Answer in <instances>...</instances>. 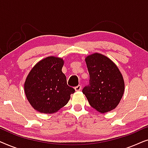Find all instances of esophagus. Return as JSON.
I'll use <instances>...</instances> for the list:
<instances>
[{
  "mask_svg": "<svg viewBox=\"0 0 148 148\" xmlns=\"http://www.w3.org/2000/svg\"><path fill=\"white\" fill-rule=\"evenodd\" d=\"M82 90V86H80V85H79V86L75 87V90L76 91V92H77V91H80Z\"/></svg>",
  "mask_w": 148,
  "mask_h": 148,
  "instance_id": "34e87169",
  "label": "esophagus"
}]
</instances>
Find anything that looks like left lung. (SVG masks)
<instances>
[{
  "instance_id": "left-lung-1",
  "label": "left lung",
  "mask_w": 148,
  "mask_h": 148,
  "mask_svg": "<svg viewBox=\"0 0 148 148\" xmlns=\"http://www.w3.org/2000/svg\"><path fill=\"white\" fill-rule=\"evenodd\" d=\"M90 84L83 89V94L90 106L101 113L114 109L125 91V82L117 66L107 56L94 53L85 58Z\"/></svg>"
}]
</instances>
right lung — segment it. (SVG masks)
Returning a JSON list of instances; mask_svg holds the SVG:
<instances>
[{"label": "right lung", "mask_w": 148, "mask_h": 148, "mask_svg": "<svg viewBox=\"0 0 148 148\" xmlns=\"http://www.w3.org/2000/svg\"><path fill=\"white\" fill-rule=\"evenodd\" d=\"M64 60L48 56L38 62L28 74L24 91L32 106L38 112L52 114L67 104L75 90L66 84L62 72Z\"/></svg>", "instance_id": "obj_1"}]
</instances>
